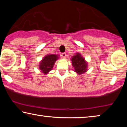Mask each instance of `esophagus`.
<instances>
[{
    "label": "esophagus",
    "mask_w": 127,
    "mask_h": 127,
    "mask_svg": "<svg viewBox=\"0 0 127 127\" xmlns=\"http://www.w3.org/2000/svg\"><path fill=\"white\" fill-rule=\"evenodd\" d=\"M62 58H65L66 57V53H62Z\"/></svg>",
    "instance_id": "34e87169"
}]
</instances>
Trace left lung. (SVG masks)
Instances as JSON below:
<instances>
[{"label":"left lung","instance_id":"obj_1","mask_svg":"<svg viewBox=\"0 0 127 127\" xmlns=\"http://www.w3.org/2000/svg\"><path fill=\"white\" fill-rule=\"evenodd\" d=\"M71 61L75 72L78 74H81L87 71V63L80 54L77 53L76 55L72 57Z\"/></svg>","mask_w":127,"mask_h":127}]
</instances>
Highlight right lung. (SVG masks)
Masks as SVG:
<instances>
[{
	"label": "right lung",
	"mask_w": 127,
	"mask_h": 127,
	"mask_svg": "<svg viewBox=\"0 0 127 127\" xmlns=\"http://www.w3.org/2000/svg\"><path fill=\"white\" fill-rule=\"evenodd\" d=\"M58 55L55 54H49L46 55L40 62L39 69L44 74H48L52 70L55 62L58 59Z\"/></svg>",
	"instance_id": "obj_1"
}]
</instances>
